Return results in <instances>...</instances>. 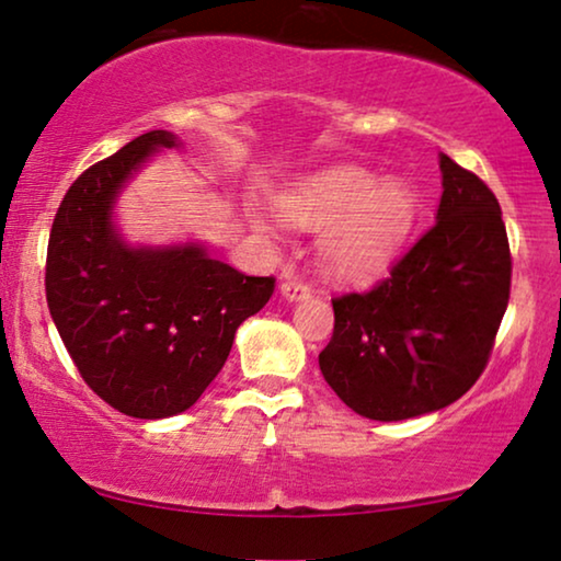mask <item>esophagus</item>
Masks as SVG:
<instances>
[{
  "mask_svg": "<svg viewBox=\"0 0 561 561\" xmlns=\"http://www.w3.org/2000/svg\"><path fill=\"white\" fill-rule=\"evenodd\" d=\"M280 296L286 298V301L296 304V301H304V298H309L311 288L304 286V283L296 280V278H286L280 283Z\"/></svg>",
  "mask_w": 561,
  "mask_h": 561,
  "instance_id": "1",
  "label": "esophagus"
}]
</instances>
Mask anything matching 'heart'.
Wrapping results in <instances>:
<instances>
[{
  "instance_id": "b5f03b06",
  "label": "heart",
  "mask_w": 561,
  "mask_h": 561,
  "mask_svg": "<svg viewBox=\"0 0 561 561\" xmlns=\"http://www.w3.org/2000/svg\"><path fill=\"white\" fill-rule=\"evenodd\" d=\"M290 227L321 232L319 271L334 283H367L386 273L416 225L419 198L403 179L359 165H332L275 196ZM252 225L263 219L252 214Z\"/></svg>"
}]
</instances>
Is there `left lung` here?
Segmentation results:
<instances>
[{
    "instance_id": "left-lung-1",
    "label": "left lung",
    "mask_w": 561,
    "mask_h": 561,
    "mask_svg": "<svg viewBox=\"0 0 561 561\" xmlns=\"http://www.w3.org/2000/svg\"><path fill=\"white\" fill-rule=\"evenodd\" d=\"M436 225L370 294L334 298L324 380L359 416L405 421L474 386L508 306L511 250L501 206L478 175L439 152Z\"/></svg>"
}]
</instances>
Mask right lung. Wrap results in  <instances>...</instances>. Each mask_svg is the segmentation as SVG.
Wrapping results in <instances>:
<instances>
[{
  "label": "right lung",
  "mask_w": 561,
  "mask_h": 561,
  "mask_svg": "<svg viewBox=\"0 0 561 561\" xmlns=\"http://www.w3.org/2000/svg\"><path fill=\"white\" fill-rule=\"evenodd\" d=\"M181 137L152 129L91 165L53 219L45 296L60 340L94 393L127 416L191 409L225 367L244 319L273 296L211 257L204 240L129 242L117 204L158 152Z\"/></svg>",
  "instance_id": "add662e5"
}]
</instances>
